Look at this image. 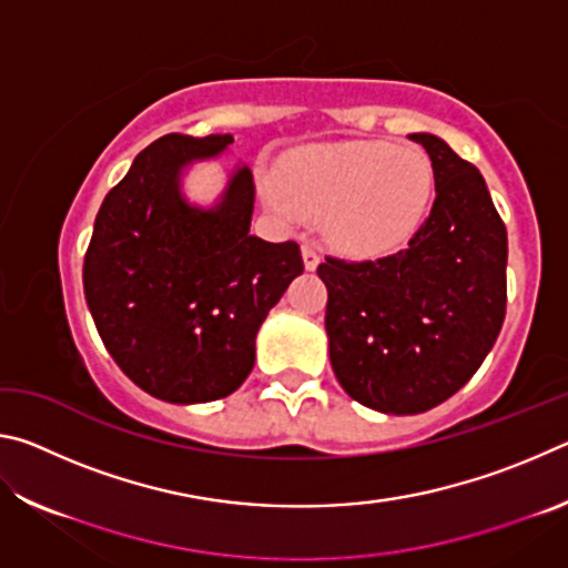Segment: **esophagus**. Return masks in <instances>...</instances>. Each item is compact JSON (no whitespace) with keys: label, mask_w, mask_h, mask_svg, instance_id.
Returning <instances> with one entry per match:
<instances>
[{"label":"esophagus","mask_w":568,"mask_h":568,"mask_svg":"<svg viewBox=\"0 0 568 568\" xmlns=\"http://www.w3.org/2000/svg\"><path fill=\"white\" fill-rule=\"evenodd\" d=\"M301 250H303V263H305L307 271H315V267H318V263H321L318 247H315L313 243H303Z\"/></svg>","instance_id":"obj_1"}]
</instances>
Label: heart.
Listing matches in <instances>:
<instances>
[{"instance_id":"heart-1","label":"heart","mask_w":568,"mask_h":568,"mask_svg":"<svg viewBox=\"0 0 568 568\" xmlns=\"http://www.w3.org/2000/svg\"><path fill=\"white\" fill-rule=\"evenodd\" d=\"M267 197L283 213L323 217L325 235L343 253L378 257L418 233L434 197V168L410 145H318L281 162Z\"/></svg>"}]
</instances>
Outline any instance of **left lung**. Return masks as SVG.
<instances>
[{"label":"left lung","mask_w":568,"mask_h":568,"mask_svg":"<svg viewBox=\"0 0 568 568\" xmlns=\"http://www.w3.org/2000/svg\"><path fill=\"white\" fill-rule=\"evenodd\" d=\"M434 165L436 200L408 247L376 261L325 255V331L353 400L413 416L464 388L506 318V225L476 165L410 134Z\"/></svg>","instance_id":"1"}]
</instances>
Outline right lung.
<instances>
[{
	"mask_svg": "<svg viewBox=\"0 0 568 568\" xmlns=\"http://www.w3.org/2000/svg\"><path fill=\"white\" fill-rule=\"evenodd\" d=\"M233 134L172 132L114 185L84 253V297L124 376L168 403L225 398L255 363V335L303 273L301 245L250 235L255 182L237 170L215 210L180 197V168Z\"/></svg>",
	"mask_w": 568,
	"mask_h": 568,
	"instance_id": "1",
	"label": "right lung"
}]
</instances>
